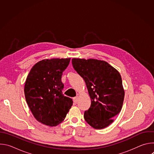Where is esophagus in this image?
<instances>
[{
	"mask_svg": "<svg viewBox=\"0 0 154 154\" xmlns=\"http://www.w3.org/2000/svg\"><path fill=\"white\" fill-rule=\"evenodd\" d=\"M78 100H79V96H76V97H75L73 98V100H74V102L75 103H77V101H78Z\"/></svg>",
	"mask_w": 154,
	"mask_h": 154,
	"instance_id": "esophagus-1",
	"label": "esophagus"
}]
</instances>
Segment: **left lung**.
<instances>
[{
	"label": "left lung",
	"mask_w": 154,
	"mask_h": 154,
	"mask_svg": "<svg viewBox=\"0 0 154 154\" xmlns=\"http://www.w3.org/2000/svg\"><path fill=\"white\" fill-rule=\"evenodd\" d=\"M72 63L84 79L91 99L90 108L85 112V120L96 129L108 127L123 105L125 93L119 72L103 60L72 58Z\"/></svg>",
	"instance_id": "obj_1"
}]
</instances>
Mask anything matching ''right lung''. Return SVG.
<instances>
[{
    "label": "right lung",
    "instance_id": "1",
    "mask_svg": "<svg viewBox=\"0 0 154 154\" xmlns=\"http://www.w3.org/2000/svg\"><path fill=\"white\" fill-rule=\"evenodd\" d=\"M70 60H42L33 66L27 77L24 86L26 102L35 118L43 124L57 125L72 105V100L62 93L61 76Z\"/></svg>",
    "mask_w": 154,
    "mask_h": 154
}]
</instances>
